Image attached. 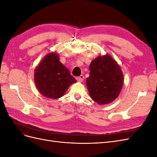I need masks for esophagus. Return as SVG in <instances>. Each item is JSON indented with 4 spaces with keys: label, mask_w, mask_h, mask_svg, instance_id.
<instances>
[{
    "label": "esophagus",
    "mask_w": 157,
    "mask_h": 157,
    "mask_svg": "<svg viewBox=\"0 0 157 157\" xmlns=\"http://www.w3.org/2000/svg\"><path fill=\"white\" fill-rule=\"evenodd\" d=\"M84 77L83 75H81L80 76H79V77H76V79H77V80L78 82H82L84 80Z\"/></svg>",
    "instance_id": "obj_1"
}]
</instances>
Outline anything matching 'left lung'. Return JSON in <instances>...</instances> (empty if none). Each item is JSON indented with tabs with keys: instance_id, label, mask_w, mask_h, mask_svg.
<instances>
[{
	"instance_id": "obj_1",
	"label": "left lung",
	"mask_w": 157,
	"mask_h": 157,
	"mask_svg": "<svg viewBox=\"0 0 157 157\" xmlns=\"http://www.w3.org/2000/svg\"><path fill=\"white\" fill-rule=\"evenodd\" d=\"M86 84L90 97L99 104L112 102L119 95L123 75L116 61L109 55L99 56L90 65Z\"/></svg>"
}]
</instances>
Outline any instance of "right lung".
<instances>
[{
	"instance_id": "right-lung-1",
	"label": "right lung",
	"mask_w": 157,
	"mask_h": 157,
	"mask_svg": "<svg viewBox=\"0 0 157 157\" xmlns=\"http://www.w3.org/2000/svg\"><path fill=\"white\" fill-rule=\"evenodd\" d=\"M35 82L40 94L46 98L58 99L63 96L71 84L77 82L69 69L61 63L56 53H50L37 66Z\"/></svg>"
}]
</instances>
